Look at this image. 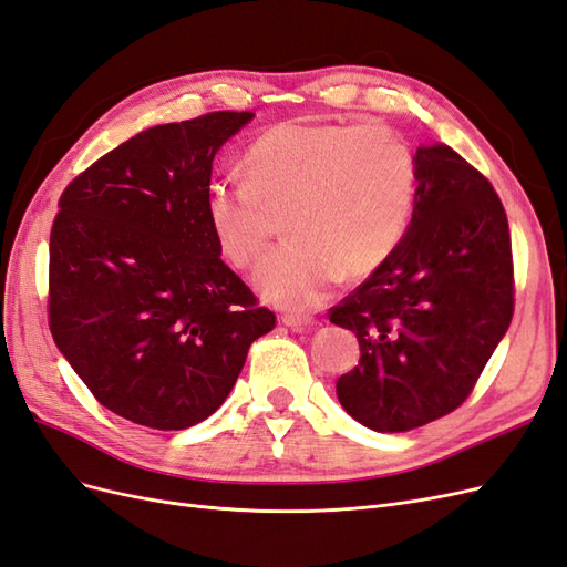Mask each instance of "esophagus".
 <instances>
[{"mask_svg": "<svg viewBox=\"0 0 567 567\" xmlns=\"http://www.w3.org/2000/svg\"><path fill=\"white\" fill-rule=\"evenodd\" d=\"M281 323L290 326V329H293V331L305 333V331H310L317 321L312 317H305V315H284Z\"/></svg>", "mask_w": 567, "mask_h": 567, "instance_id": "obj_1", "label": "esophagus"}]
</instances>
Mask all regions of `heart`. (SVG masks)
Returning <instances> with one entry per match:
<instances>
[{
    "label": "heart",
    "mask_w": 567,
    "mask_h": 567,
    "mask_svg": "<svg viewBox=\"0 0 567 567\" xmlns=\"http://www.w3.org/2000/svg\"><path fill=\"white\" fill-rule=\"evenodd\" d=\"M241 177L208 184L205 225L231 265L252 267L284 213L288 238L255 271V286L288 310L323 302L342 271L379 269L419 194L414 148L381 123L274 125L246 148Z\"/></svg>",
    "instance_id": "obj_1"
}]
</instances>
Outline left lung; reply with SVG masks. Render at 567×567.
<instances>
[{
    "label": "left lung",
    "instance_id": "obj_1",
    "mask_svg": "<svg viewBox=\"0 0 567 567\" xmlns=\"http://www.w3.org/2000/svg\"><path fill=\"white\" fill-rule=\"evenodd\" d=\"M419 194L400 246L340 305L357 333L342 409L379 433H406L466 402L513 317L506 210L489 179L447 144L416 151Z\"/></svg>",
    "mask_w": 567,
    "mask_h": 567
}]
</instances>
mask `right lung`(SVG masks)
I'll return each instance as SVG.
<instances>
[{
	"label": "right lung",
	"instance_id": "right-lung-1",
	"mask_svg": "<svg viewBox=\"0 0 567 567\" xmlns=\"http://www.w3.org/2000/svg\"><path fill=\"white\" fill-rule=\"evenodd\" d=\"M250 120L215 111L148 127L59 198L49 329L96 402L132 423L208 419L277 323L221 262L203 215L215 153Z\"/></svg>",
	"mask_w": 567,
	"mask_h": 567
}]
</instances>
